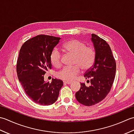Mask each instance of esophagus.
<instances>
[{
	"label": "esophagus",
	"mask_w": 134,
	"mask_h": 134,
	"mask_svg": "<svg viewBox=\"0 0 134 134\" xmlns=\"http://www.w3.org/2000/svg\"><path fill=\"white\" fill-rule=\"evenodd\" d=\"M64 83H65V84H70L71 82H69V81H64Z\"/></svg>",
	"instance_id": "obj_1"
}]
</instances>
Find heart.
<instances>
[{
	"label": "heart",
	"instance_id": "heart-1",
	"mask_svg": "<svg viewBox=\"0 0 134 134\" xmlns=\"http://www.w3.org/2000/svg\"><path fill=\"white\" fill-rule=\"evenodd\" d=\"M64 51L75 56L74 64L78 65L65 66L57 74V76L62 80L71 81L81 73V69L83 71L89 70L94 63L96 51L92 47H86L84 42L72 39L65 42L63 45ZM51 63L55 67L62 65V53L58 49L55 48L51 53Z\"/></svg>",
	"mask_w": 134,
	"mask_h": 134
}]
</instances>
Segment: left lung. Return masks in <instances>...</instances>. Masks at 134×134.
I'll return each instance as SVG.
<instances>
[{
    "label": "left lung",
    "instance_id": "left-lung-1",
    "mask_svg": "<svg viewBox=\"0 0 134 134\" xmlns=\"http://www.w3.org/2000/svg\"><path fill=\"white\" fill-rule=\"evenodd\" d=\"M92 41L96 51V59L93 66L84 74L87 82L86 86L81 83V89L75 93L79 103L85 106H92L106 97L114 81L116 64L113 54L107 41L95 34L92 35Z\"/></svg>",
    "mask_w": 134,
    "mask_h": 134
}]
</instances>
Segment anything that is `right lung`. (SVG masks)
<instances>
[{"instance_id":"obj_1","label":"right lung","mask_w":134,"mask_h":134,"mask_svg":"<svg viewBox=\"0 0 134 134\" xmlns=\"http://www.w3.org/2000/svg\"><path fill=\"white\" fill-rule=\"evenodd\" d=\"M60 37L40 35L25 41L19 50L16 62L19 81L26 95L41 105H50L58 98L63 85L62 80L45 82L44 75L52 69L51 53Z\"/></svg>"}]
</instances>
